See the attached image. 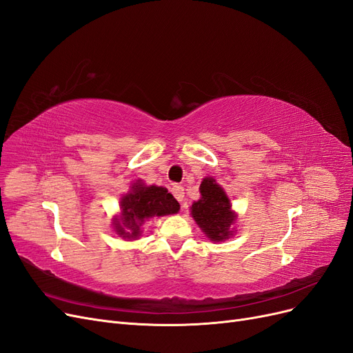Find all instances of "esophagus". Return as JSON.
<instances>
[{
  "mask_svg": "<svg viewBox=\"0 0 353 353\" xmlns=\"http://www.w3.org/2000/svg\"><path fill=\"white\" fill-rule=\"evenodd\" d=\"M172 194H174V196H175V199L179 201V203H182V201H184V188H182L181 185H174L172 187Z\"/></svg>",
  "mask_w": 353,
  "mask_h": 353,
  "instance_id": "1",
  "label": "esophagus"
}]
</instances>
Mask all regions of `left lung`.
Returning <instances> with one entry per match:
<instances>
[{"label":"left lung","instance_id":"8db88e82","mask_svg":"<svg viewBox=\"0 0 353 353\" xmlns=\"http://www.w3.org/2000/svg\"><path fill=\"white\" fill-rule=\"evenodd\" d=\"M201 197L191 205V216L200 229L210 238L219 242L234 235L236 214L232 210L229 197L225 190L217 184L214 178H204L200 184Z\"/></svg>","mask_w":353,"mask_h":353}]
</instances>
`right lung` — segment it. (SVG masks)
Listing matches in <instances>:
<instances>
[{"label":"right lung","mask_w":353,"mask_h":353,"mask_svg":"<svg viewBox=\"0 0 353 353\" xmlns=\"http://www.w3.org/2000/svg\"><path fill=\"white\" fill-rule=\"evenodd\" d=\"M119 208L121 214L114 219V229L119 236L131 241L141 235L140 226L148 219L178 213L179 203L165 187L145 185L137 179L121 197Z\"/></svg>","instance_id":"1"}]
</instances>
